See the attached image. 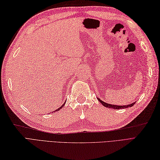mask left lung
<instances>
[{"label": "left lung", "instance_id": "left-lung-1", "mask_svg": "<svg viewBox=\"0 0 160 160\" xmlns=\"http://www.w3.org/2000/svg\"><path fill=\"white\" fill-rule=\"evenodd\" d=\"M97 99L98 100L99 102L102 104L103 106H104L105 107H108V108H113V109H119V108H126L128 107H132V106H134V104H135V102H133L132 104H128V105H115V104H108L104 102L102 100H100L99 98H97Z\"/></svg>", "mask_w": 160, "mask_h": 160}]
</instances>
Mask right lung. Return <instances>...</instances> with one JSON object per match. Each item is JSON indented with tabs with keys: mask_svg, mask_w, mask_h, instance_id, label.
<instances>
[{
	"mask_svg": "<svg viewBox=\"0 0 160 160\" xmlns=\"http://www.w3.org/2000/svg\"><path fill=\"white\" fill-rule=\"evenodd\" d=\"M66 102H67V100H66V101H65V102H64V104H62V106H61V107H60L59 108H58V109H56V111H55V112H56V111H59V110H60V109H61V108H62V107H63L64 106V104H65Z\"/></svg>",
	"mask_w": 160,
	"mask_h": 160,
	"instance_id": "add662e5",
	"label": "right lung"
}]
</instances>
